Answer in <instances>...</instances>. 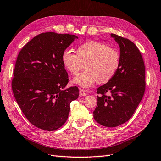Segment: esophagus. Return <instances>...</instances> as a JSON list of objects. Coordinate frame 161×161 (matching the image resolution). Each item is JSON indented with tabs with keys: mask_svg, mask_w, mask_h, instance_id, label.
Returning a JSON list of instances; mask_svg holds the SVG:
<instances>
[{
	"mask_svg": "<svg viewBox=\"0 0 161 161\" xmlns=\"http://www.w3.org/2000/svg\"><path fill=\"white\" fill-rule=\"evenodd\" d=\"M79 93H80V97H82V96H86V91L83 90V89H80V91H79Z\"/></svg>",
	"mask_w": 161,
	"mask_h": 161,
	"instance_id": "34e87169",
	"label": "esophagus"
}]
</instances>
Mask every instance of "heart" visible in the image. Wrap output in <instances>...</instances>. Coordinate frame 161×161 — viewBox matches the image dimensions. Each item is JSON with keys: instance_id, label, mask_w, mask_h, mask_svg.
Returning <instances> with one entry per match:
<instances>
[{"instance_id": "b5f03b06", "label": "heart", "mask_w": 161, "mask_h": 161, "mask_svg": "<svg viewBox=\"0 0 161 161\" xmlns=\"http://www.w3.org/2000/svg\"><path fill=\"white\" fill-rule=\"evenodd\" d=\"M62 61L72 75H77L85 63L86 70L75 77L73 82L82 88H89L97 81L105 83L114 76L119 67L120 54L118 50L104 43L88 41L78 47L76 53L64 50Z\"/></svg>"}]
</instances>
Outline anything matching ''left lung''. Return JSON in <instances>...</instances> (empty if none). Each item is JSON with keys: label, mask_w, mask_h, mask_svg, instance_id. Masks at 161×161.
Segmentation results:
<instances>
[{"label": "left lung", "mask_w": 161, "mask_h": 161, "mask_svg": "<svg viewBox=\"0 0 161 161\" xmlns=\"http://www.w3.org/2000/svg\"><path fill=\"white\" fill-rule=\"evenodd\" d=\"M111 36L119 46L120 64L114 76L97 89L99 95L93 117L99 124L114 128L132 116L144 96L146 81L144 62L137 46L128 38Z\"/></svg>", "instance_id": "left-lung-1"}]
</instances>
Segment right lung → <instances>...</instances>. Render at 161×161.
<instances>
[{"mask_svg": "<svg viewBox=\"0 0 161 161\" xmlns=\"http://www.w3.org/2000/svg\"><path fill=\"white\" fill-rule=\"evenodd\" d=\"M77 36L46 32L34 37L19 52L13 70L12 90L27 120L47 131L66 121L70 104L79 97L77 86L64 89L69 75L62 53Z\"/></svg>", "mask_w": 161, "mask_h": 161, "instance_id": "right-lung-1", "label": "right lung"}]
</instances>
